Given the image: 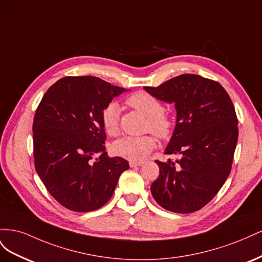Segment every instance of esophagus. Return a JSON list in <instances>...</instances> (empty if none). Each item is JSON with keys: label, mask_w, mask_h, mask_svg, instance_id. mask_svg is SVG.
I'll use <instances>...</instances> for the list:
<instances>
[{"label": "esophagus", "mask_w": 262, "mask_h": 262, "mask_svg": "<svg viewBox=\"0 0 262 262\" xmlns=\"http://www.w3.org/2000/svg\"><path fill=\"white\" fill-rule=\"evenodd\" d=\"M129 165H130V167H139V166L143 165V162H133V161H131L129 163Z\"/></svg>", "instance_id": "1"}]
</instances>
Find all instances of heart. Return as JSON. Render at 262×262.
<instances>
[{
    "instance_id": "1",
    "label": "heart",
    "mask_w": 262,
    "mask_h": 262,
    "mask_svg": "<svg viewBox=\"0 0 262 262\" xmlns=\"http://www.w3.org/2000/svg\"><path fill=\"white\" fill-rule=\"evenodd\" d=\"M126 105L138 110L146 119L145 129L154 133L158 138H167L172 128L170 117L164 113V107L160 99L146 92L139 91L132 94L125 100ZM120 106L116 101H112L102 109L101 124L109 136H116L119 131L120 120ZM156 145V141L152 136L143 137H124L117 140L112 146L113 153L130 161H143Z\"/></svg>"
}]
</instances>
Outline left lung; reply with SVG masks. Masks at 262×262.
<instances>
[{
    "label": "left lung",
    "mask_w": 262,
    "mask_h": 262,
    "mask_svg": "<svg viewBox=\"0 0 262 262\" xmlns=\"http://www.w3.org/2000/svg\"><path fill=\"white\" fill-rule=\"evenodd\" d=\"M144 90L175 104L176 125L165 154H180L176 162L155 161L160 176L150 192L162 208L191 213L208 204L232 169L238 121L231 97L220 83L182 74Z\"/></svg>",
    "instance_id": "obj_1"
}]
</instances>
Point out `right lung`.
<instances>
[{
	"mask_svg": "<svg viewBox=\"0 0 262 262\" xmlns=\"http://www.w3.org/2000/svg\"><path fill=\"white\" fill-rule=\"evenodd\" d=\"M122 87L95 76H67L47 91L34 118V160L49 193L74 212H91L113 196L122 157H109L101 112ZM100 154L96 161L94 155Z\"/></svg>",
	"mask_w": 262,
	"mask_h": 262,
	"instance_id": "add662e5",
	"label": "right lung"
}]
</instances>
